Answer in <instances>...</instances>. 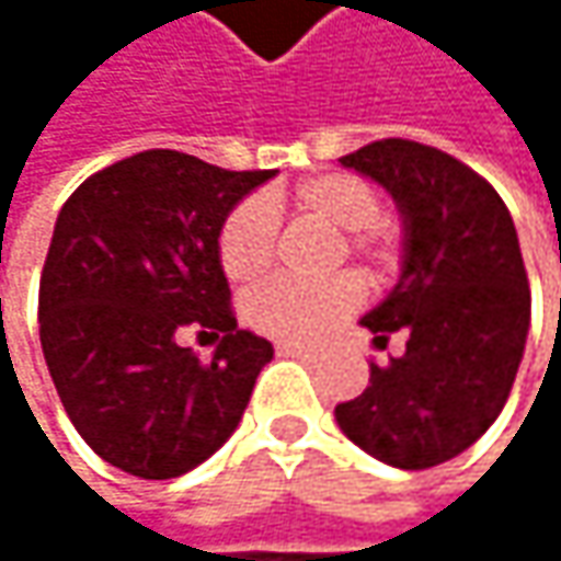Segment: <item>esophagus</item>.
Wrapping results in <instances>:
<instances>
[{
    "label": "esophagus",
    "instance_id": "obj_1",
    "mask_svg": "<svg viewBox=\"0 0 561 561\" xmlns=\"http://www.w3.org/2000/svg\"><path fill=\"white\" fill-rule=\"evenodd\" d=\"M279 354L282 357H295V360H314L318 354L314 351H308V347H295V344H279Z\"/></svg>",
    "mask_w": 561,
    "mask_h": 561
}]
</instances>
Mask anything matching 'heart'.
Returning a JSON list of instances; mask_svg holds the SVG:
<instances>
[{"mask_svg":"<svg viewBox=\"0 0 561 561\" xmlns=\"http://www.w3.org/2000/svg\"><path fill=\"white\" fill-rule=\"evenodd\" d=\"M276 201H243L220 230V263L233 282H256L273 263L276 220L270 214ZM288 207L328 230H337L334 253L364 260L370 270L390 266L396 256V233L383 224L380 194L357 174H318L301 181ZM360 305V282L354 276H334L318 285L273 282L250 295L247 318L250 324L282 344L311 347L321 344L354 308Z\"/></svg>","mask_w":561,"mask_h":561,"instance_id":"heart-1","label":"heart"}]
</instances>
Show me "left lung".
<instances>
[{"mask_svg": "<svg viewBox=\"0 0 561 561\" xmlns=\"http://www.w3.org/2000/svg\"><path fill=\"white\" fill-rule=\"evenodd\" d=\"M377 181L402 217V266L360 324L374 347L370 387L334 409L341 432L377 461L422 471L471 448L501 415L529 334V282L501 194L442 149L380 139L341 159Z\"/></svg>", "mask_w": 561, "mask_h": 561, "instance_id": "8db88e82", "label": "left lung"}]
</instances>
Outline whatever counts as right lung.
<instances>
[{
	"instance_id": "add662e5",
	"label": "right lung",
	"mask_w": 561,
	"mask_h": 561,
	"mask_svg": "<svg viewBox=\"0 0 561 561\" xmlns=\"http://www.w3.org/2000/svg\"><path fill=\"white\" fill-rule=\"evenodd\" d=\"M273 174L149 149L90 174L60 207L42 351L73 428L113 468L181 478L240 425L273 344L237 328L220 230ZM184 327L218 341L210 365L180 347Z\"/></svg>"
}]
</instances>
